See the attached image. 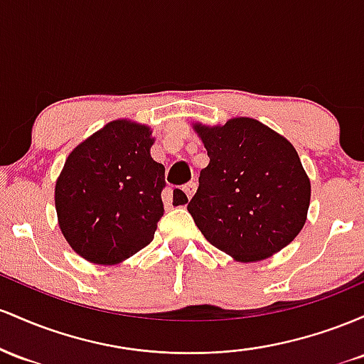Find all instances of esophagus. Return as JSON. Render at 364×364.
<instances>
[{
	"label": "esophagus",
	"instance_id": "esophagus-1",
	"mask_svg": "<svg viewBox=\"0 0 364 364\" xmlns=\"http://www.w3.org/2000/svg\"><path fill=\"white\" fill-rule=\"evenodd\" d=\"M182 191L183 193L187 194V198H193V194L196 193V182H189V183H186V186L182 187Z\"/></svg>",
	"mask_w": 364,
	"mask_h": 364
}]
</instances>
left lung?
<instances>
[{
  "instance_id": "left-lung-1",
  "label": "left lung",
  "mask_w": 364,
  "mask_h": 364,
  "mask_svg": "<svg viewBox=\"0 0 364 364\" xmlns=\"http://www.w3.org/2000/svg\"><path fill=\"white\" fill-rule=\"evenodd\" d=\"M196 130L210 165L187 210L208 242L244 263L291 244L304 227L311 196L291 142L252 118Z\"/></svg>"
}]
</instances>
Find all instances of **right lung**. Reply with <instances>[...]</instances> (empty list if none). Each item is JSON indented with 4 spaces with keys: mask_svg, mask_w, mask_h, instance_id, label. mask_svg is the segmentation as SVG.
I'll return each mask as SVG.
<instances>
[{
    "mask_svg": "<svg viewBox=\"0 0 364 364\" xmlns=\"http://www.w3.org/2000/svg\"><path fill=\"white\" fill-rule=\"evenodd\" d=\"M151 144L148 127L117 120L65 161L55 191L60 228L91 263H120L153 240L166 182L165 166L151 158ZM177 199L187 203L182 191Z\"/></svg>",
    "mask_w": 364,
    "mask_h": 364,
    "instance_id": "right-lung-1",
    "label": "right lung"
}]
</instances>
